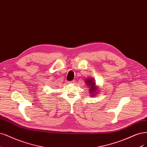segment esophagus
Here are the masks:
<instances>
[{"label":"esophagus","instance_id":"obj_1","mask_svg":"<svg viewBox=\"0 0 147 147\" xmlns=\"http://www.w3.org/2000/svg\"><path fill=\"white\" fill-rule=\"evenodd\" d=\"M69 83H75V80L71 81V82H69Z\"/></svg>","mask_w":147,"mask_h":147}]
</instances>
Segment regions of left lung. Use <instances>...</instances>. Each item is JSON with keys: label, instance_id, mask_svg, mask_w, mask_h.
Instances as JSON below:
<instances>
[{"label": "left lung", "instance_id": "1", "mask_svg": "<svg viewBox=\"0 0 147 147\" xmlns=\"http://www.w3.org/2000/svg\"><path fill=\"white\" fill-rule=\"evenodd\" d=\"M85 83L89 88V92L91 97H94L95 95L98 94V92H100V89L96 85L95 81L94 78L89 77L86 78L85 81Z\"/></svg>", "mask_w": 147, "mask_h": 147}]
</instances>
